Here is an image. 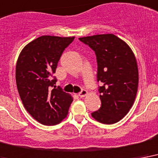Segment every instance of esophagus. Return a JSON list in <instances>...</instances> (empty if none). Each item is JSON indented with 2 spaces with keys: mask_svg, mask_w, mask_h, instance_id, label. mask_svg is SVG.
<instances>
[{
  "mask_svg": "<svg viewBox=\"0 0 158 158\" xmlns=\"http://www.w3.org/2000/svg\"><path fill=\"white\" fill-rule=\"evenodd\" d=\"M87 94H88V92H87V91H86V90H81V91L80 93H79V96L82 98V97H85V96H86Z\"/></svg>",
  "mask_w": 158,
  "mask_h": 158,
  "instance_id": "1",
  "label": "esophagus"
}]
</instances>
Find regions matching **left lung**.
Listing matches in <instances>:
<instances>
[{
    "label": "left lung",
    "instance_id": "1",
    "mask_svg": "<svg viewBox=\"0 0 158 158\" xmlns=\"http://www.w3.org/2000/svg\"><path fill=\"white\" fill-rule=\"evenodd\" d=\"M91 48L97 60V81L101 107L91 113L100 123H117L129 113L136 98L139 69L129 45L113 34L79 38Z\"/></svg>",
    "mask_w": 158,
    "mask_h": 158
}]
</instances>
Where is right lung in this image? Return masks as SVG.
I'll list each match as a JSON object with an SVG mask.
<instances>
[{"label":"right lung","mask_w":158,"mask_h":158,"mask_svg":"<svg viewBox=\"0 0 158 158\" xmlns=\"http://www.w3.org/2000/svg\"><path fill=\"white\" fill-rule=\"evenodd\" d=\"M75 37L44 35L22 49L18 57L15 79L24 108L44 125H55L67 117L73 96L56 88L57 62Z\"/></svg>","instance_id":"add662e5"}]
</instances>
